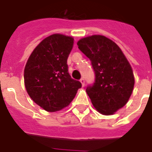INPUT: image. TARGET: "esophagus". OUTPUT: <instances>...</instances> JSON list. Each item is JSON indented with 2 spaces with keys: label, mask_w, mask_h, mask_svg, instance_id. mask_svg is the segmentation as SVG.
<instances>
[{
  "label": "esophagus",
  "mask_w": 152,
  "mask_h": 152,
  "mask_svg": "<svg viewBox=\"0 0 152 152\" xmlns=\"http://www.w3.org/2000/svg\"><path fill=\"white\" fill-rule=\"evenodd\" d=\"M80 83H81V85H82V86H85V80H84V78H81L80 80Z\"/></svg>",
  "instance_id": "obj_1"
}]
</instances>
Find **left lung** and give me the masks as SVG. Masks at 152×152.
I'll list each match as a JSON object with an SVG mask.
<instances>
[{"label": "left lung", "mask_w": 152, "mask_h": 152, "mask_svg": "<svg viewBox=\"0 0 152 152\" xmlns=\"http://www.w3.org/2000/svg\"><path fill=\"white\" fill-rule=\"evenodd\" d=\"M91 61L95 82L86 87L94 107L103 115H112L127 103L133 91L132 68L122 50L109 38L94 35L77 42Z\"/></svg>", "instance_id": "8db88e82"}]
</instances>
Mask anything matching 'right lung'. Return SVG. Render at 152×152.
Wrapping results in <instances>:
<instances>
[{
    "label": "right lung",
    "instance_id": "obj_1",
    "mask_svg": "<svg viewBox=\"0 0 152 152\" xmlns=\"http://www.w3.org/2000/svg\"><path fill=\"white\" fill-rule=\"evenodd\" d=\"M73 44V37L50 35L34 49L26 64V91L45 111L55 112L66 107L81 87L68 72L67 58Z\"/></svg>",
    "mask_w": 152,
    "mask_h": 152
}]
</instances>
